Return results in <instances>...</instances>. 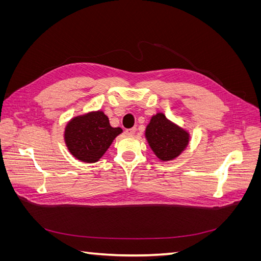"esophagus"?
<instances>
[{
	"mask_svg": "<svg viewBox=\"0 0 261 261\" xmlns=\"http://www.w3.org/2000/svg\"><path fill=\"white\" fill-rule=\"evenodd\" d=\"M135 132H136V127H132V128H129V129H126V135H128V136H133L134 134H135Z\"/></svg>",
	"mask_w": 261,
	"mask_h": 261,
	"instance_id": "obj_1",
	"label": "esophagus"
}]
</instances>
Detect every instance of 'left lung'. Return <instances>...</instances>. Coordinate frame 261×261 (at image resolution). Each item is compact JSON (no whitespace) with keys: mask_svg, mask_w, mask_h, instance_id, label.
Masks as SVG:
<instances>
[{"mask_svg":"<svg viewBox=\"0 0 261 261\" xmlns=\"http://www.w3.org/2000/svg\"><path fill=\"white\" fill-rule=\"evenodd\" d=\"M145 137L155 156L162 162L174 160L187 148L191 135L185 128L172 122L162 112L150 118Z\"/></svg>","mask_w":261,"mask_h":261,"instance_id":"left-lung-1","label":"left lung"}]
</instances>
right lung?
Instances as JSON below:
<instances>
[{
  "mask_svg": "<svg viewBox=\"0 0 261 261\" xmlns=\"http://www.w3.org/2000/svg\"><path fill=\"white\" fill-rule=\"evenodd\" d=\"M122 133L121 127H112L109 117L98 110L70 118L64 128V141L70 154L77 160L94 163Z\"/></svg>",
  "mask_w": 261,
  "mask_h": 261,
  "instance_id": "right-lung-1",
  "label": "right lung"
}]
</instances>
